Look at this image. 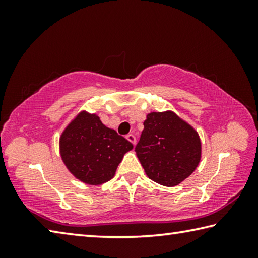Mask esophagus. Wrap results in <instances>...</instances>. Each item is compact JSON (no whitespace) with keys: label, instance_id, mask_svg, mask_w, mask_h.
I'll list each match as a JSON object with an SVG mask.
<instances>
[{"label":"esophagus","instance_id":"1","mask_svg":"<svg viewBox=\"0 0 258 258\" xmlns=\"http://www.w3.org/2000/svg\"><path fill=\"white\" fill-rule=\"evenodd\" d=\"M126 139H127L128 141H130L131 143H132L133 146H135V143H137V139H135V137H134L133 134H128L127 137H126Z\"/></svg>","mask_w":258,"mask_h":258}]
</instances>
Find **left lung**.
<instances>
[{"instance_id":"8db88e82","label":"left lung","mask_w":258,"mask_h":258,"mask_svg":"<svg viewBox=\"0 0 258 258\" xmlns=\"http://www.w3.org/2000/svg\"><path fill=\"white\" fill-rule=\"evenodd\" d=\"M143 125L135 152L147 176L161 185H178L202 159L198 132L172 110L148 113Z\"/></svg>"}]
</instances>
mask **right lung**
Returning a JSON list of instances; mask_svg holds the SVG:
<instances>
[{"mask_svg": "<svg viewBox=\"0 0 258 258\" xmlns=\"http://www.w3.org/2000/svg\"><path fill=\"white\" fill-rule=\"evenodd\" d=\"M133 145L107 127L97 113L82 110L59 139L60 156L77 180L89 185L103 184L115 176L124 155Z\"/></svg>", "mask_w": 258, "mask_h": 258, "instance_id": "1", "label": "right lung"}]
</instances>
